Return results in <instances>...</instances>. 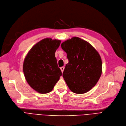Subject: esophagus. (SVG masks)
Listing matches in <instances>:
<instances>
[{
  "instance_id": "34e87169",
  "label": "esophagus",
  "mask_w": 126,
  "mask_h": 126,
  "mask_svg": "<svg viewBox=\"0 0 126 126\" xmlns=\"http://www.w3.org/2000/svg\"><path fill=\"white\" fill-rule=\"evenodd\" d=\"M60 69H61V71H62V72H63V71L64 69V67H62L60 68Z\"/></svg>"
}]
</instances>
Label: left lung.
I'll return each mask as SVG.
<instances>
[{
    "mask_svg": "<svg viewBox=\"0 0 126 126\" xmlns=\"http://www.w3.org/2000/svg\"><path fill=\"white\" fill-rule=\"evenodd\" d=\"M69 63L63 76L73 92L83 94L95 86L102 72V62L97 51L87 41L74 37L61 44Z\"/></svg>",
    "mask_w": 126,
    "mask_h": 126,
    "instance_id": "1",
    "label": "left lung"
}]
</instances>
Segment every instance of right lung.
<instances>
[{"label":"right lung","mask_w":126,"mask_h":126,"mask_svg":"<svg viewBox=\"0 0 126 126\" xmlns=\"http://www.w3.org/2000/svg\"><path fill=\"white\" fill-rule=\"evenodd\" d=\"M61 40L45 38L35 45L27 55L23 71L29 85L41 94L51 92L62 75L55 53Z\"/></svg>","instance_id":"obj_1"}]
</instances>
